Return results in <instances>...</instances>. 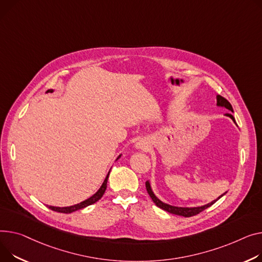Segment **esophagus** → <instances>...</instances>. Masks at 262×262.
Masks as SVG:
<instances>
[{
	"instance_id": "obj_1",
	"label": "esophagus",
	"mask_w": 262,
	"mask_h": 262,
	"mask_svg": "<svg viewBox=\"0 0 262 262\" xmlns=\"http://www.w3.org/2000/svg\"><path fill=\"white\" fill-rule=\"evenodd\" d=\"M136 148H137V149H140V150H144V151H146V150H148L149 145H148V143H147L146 141H144V140H140V141L136 143Z\"/></svg>"
}]
</instances>
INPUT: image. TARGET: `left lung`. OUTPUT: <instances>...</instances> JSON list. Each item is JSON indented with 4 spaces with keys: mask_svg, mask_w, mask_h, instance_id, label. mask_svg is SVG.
I'll return each instance as SVG.
<instances>
[{
    "mask_svg": "<svg viewBox=\"0 0 262 262\" xmlns=\"http://www.w3.org/2000/svg\"><path fill=\"white\" fill-rule=\"evenodd\" d=\"M217 105H218V106H221V107H225L226 110H229L230 112H233V107H232V105H231V103H230L228 100H226L225 98L221 97L220 95L217 96ZM225 116L230 117V118L235 122V118L233 117V115H231V114H225ZM145 186H146V190H147V193H148L149 197L151 198V200L154 201V203H155L157 206L162 208V210H164V211H166V212H168V213H170V214H175V215H179V216H183V217H191V216H195V215L201 213L202 211L205 210V208H207V207H210L211 205H213L217 200H219V199L225 194V193H224L223 195L219 196L216 200H214V201H212V202H210V203H207V204H205V205H202V206H197V207H179V206H172V205L166 204V203L162 202L161 200H159L158 198H157L156 195L154 194V191L151 190L150 183H149L148 181L145 182Z\"/></svg>",
    "mask_w": 262,
    "mask_h": 262,
    "instance_id": "left-lung-1",
    "label": "left lung"
}]
</instances>
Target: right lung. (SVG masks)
Masks as SVG:
<instances>
[{"instance_id":"add662e5","label":"right lung","mask_w":262,"mask_h":262,"mask_svg":"<svg viewBox=\"0 0 262 262\" xmlns=\"http://www.w3.org/2000/svg\"><path fill=\"white\" fill-rule=\"evenodd\" d=\"M54 92V90H48L46 93H52ZM121 155H119V157L117 158V160L120 158ZM110 172L107 173V176L105 178V180H104V182L102 183L101 187L98 189V191L96 194H94L91 198L86 199L78 204H75V205H72V206H66V207H57V206H51V205H48V208H50V210L55 211V212H59V213H64V214H71L73 212H76L78 210H82V208L89 206V205H92L94 203H96L98 200H100L102 198V196L104 195V193H105V189L107 187V180H108V176H110Z\"/></svg>"}]
</instances>
